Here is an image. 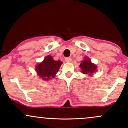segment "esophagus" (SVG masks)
Here are the masks:
<instances>
[{
	"label": "esophagus",
	"mask_w": 128,
	"mask_h": 128,
	"mask_svg": "<svg viewBox=\"0 0 128 128\" xmlns=\"http://www.w3.org/2000/svg\"><path fill=\"white\" fill-rule=\"evenodd\" d=\"M65 60L67 62H70L72 61V59L71 58H66L65 59Z\"/></svg>",
	"instance_id": "esophagus-1"
}]
</instances>
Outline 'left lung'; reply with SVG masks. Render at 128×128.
<instances>
[{"label":"left lung","instance_id":"8db88e82","mask_svg":"<svg viewBox=\"0 0 128 128\" xmlns=\"http://www.w3.org/2000/svg\"><path fill=\"white\" fill-rule=\"evenodd\" d=\"M80 68L82 70V73L90 76L96 71L97 67L96 65L91 62V60L89 58L86 57L84 60L81 62Z\"/></svg>","mask_w":128,"mask_h":128}]
</instances>
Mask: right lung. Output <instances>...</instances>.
<instances>
[{"mask_svg":"<svg viewBox=\"0 0 128 128\" xmlns=\"http://www.w3.org/2000/svg\"><path fill=\"white\" fill-rule=\"evenodd\" d=\"M62 62L60 60H54L51 56L45 57L43 61L37 64L36 72L38 76L44 80H49L54 78L59 70Z\"/></svg>","mask_w":128,"mask_h":128,"instance_id":"1","label":"right lung"}]
</instances>
